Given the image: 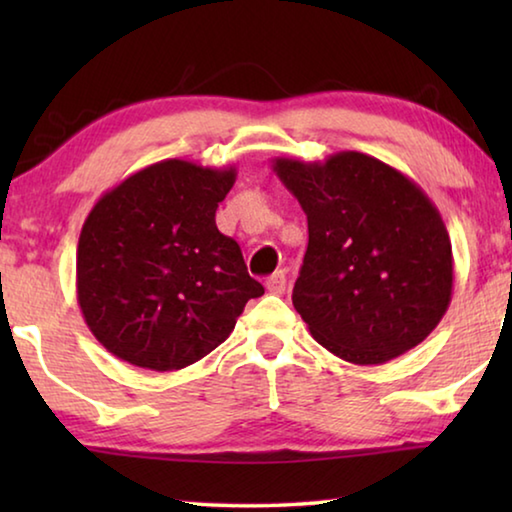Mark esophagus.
<instances>
[{
  "instance_id": "esophagus-1",
  "label": "esophagus",
  "mask_w": 512,
  "mask_h": 512,
  "mask_svg": "<svg viewBox=\"0 0 512 512\" xmlns=\"http://www.w3.org/2000/svg\"><path fill=\"white\" fill-rule=\"evenodd\" d=\"M266 289L268 293H273V296H282L284 289H287V275H284V271H277L268 277Z\"/></svg>"
}]
</instances>
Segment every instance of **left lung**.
Masks as SVG:
<instances>
[{
    "instance_id": "1",
    "label": "left lung",
    "mask_w": 512,
    "mask_h": 512,
    "mask_svg": "<svg viewBox=\"0 0 512 512\" xmlns=\"http://www.w3.org/2000/svg\"><path fill=\"white\" fill-rule=\"evenodd\" d=\"M307 214L309 244L293 307L336 357L377 366L422 343L452 300L443 216L402 171L359 151L325 162L275 158Z\"/></svg>"
}]
</instances>
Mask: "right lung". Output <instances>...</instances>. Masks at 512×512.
Instances as JSON below:
<instances>
[{
    "mask_svg": "<svg viewBox=\"0 0 512 512\" xmlns=\"http://www.w3.org/2000/svg\"><path fill=\"white\" fill-rule=\"evenodd\" d=\"M235 178V167L171 158L94 203L76 250V298L94 339L117 359L158 372L192 366L264 293L214 221Z\"/></svg>",
    "mask_w": 512,
    "mask_h": 512,
    "instance_id": "1",
    "label": "right lung"
}]
</instances>
